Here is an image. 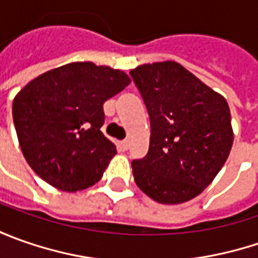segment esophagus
Segmentation results:
<instances>
[{
    "label": "esophagus",
    "mask_w": 258,
    "mask_h": 258,
    "mask_svg": "<svg viewBox=\"0 0 258 258\" xmlns=\"http://www.w3.org/2000/svg\"><path fill=\"white\" fill-rule=\"evenodd\" d=\"M117 148H119V151H120V152H124V151H127V148H129V144H127V141H120V142L117 144Z\"/></svg>",
    "instance_id": "34e87169"
}]
</instances>
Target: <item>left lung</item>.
<instances>
[{"mask_svg": "<svg viewBox=\"0 0 258 258\" xmlns=\"http://www.w3.org/2000/svg\"><path fill=\"white\" fill-rule=\"evenodd\" d=\"M151 117L149 151L132 162L136 185L161 204H182L213 182L234 141L224 96L176 61L131 70Z\"/></svg>", "mask_w": 258, "mask_h": 258, "instance_id": "left-lung-1", "label": "left lung"}]
</instances>
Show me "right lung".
<instances>
[{"mask_svg": "<svg viewBox=\"0 0 258 258\" xmlns=\"http://www.w3.org/2000/svg\"><path fill=\"white\" fill-rule=\"evenodd\" d=\"M129 83L122 70L92 61L60 66L27 83L14 97L13 117L33 171L67 192L97 182L116 155L100 131L103 103Z\"/></svg>", "mask_w": 258, "mask_h": 258, "instance_id": "obj_1", "label": "right lung"}]
</instances>
